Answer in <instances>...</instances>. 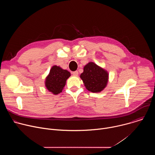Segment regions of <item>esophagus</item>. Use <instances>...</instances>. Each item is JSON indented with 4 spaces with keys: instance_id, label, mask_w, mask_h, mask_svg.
Returning <instances> with one entry per match:
<instances>
[{
    "instance_id": "esophagus-1",
    "label": "esophagus",
    "mask_w": 155,
    "mask_h": 155,
    "mask_svg": "<svg viewBox=\"0 0 155 155\" xmlns=\"http://www.w3.org/2000/svg\"><path fill=\"white\" fill-rule=\"evenodd\" d=\"M72 74L75 76H77L78 75V71H75V72H72Z\"/></svg>"
}]
</instances>
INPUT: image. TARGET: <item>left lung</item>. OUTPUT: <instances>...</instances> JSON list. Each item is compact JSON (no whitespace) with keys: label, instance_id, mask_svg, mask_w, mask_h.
<instances>
[{"label":"left lung","instance_id":"1","mask_svg":"<svg viewBox=\"0 0 155 155\" xmlns=\"http://www.w3.org/2000/svg\"><path fill=\"white\" fill-rule=\"evenodd\" d=\"M108 73L94 62H89L83 69L80 75L86 89L93 93L102 91L108 81Z\"/></svg>","mask_w":155,"mask_h":155}]
</instances>
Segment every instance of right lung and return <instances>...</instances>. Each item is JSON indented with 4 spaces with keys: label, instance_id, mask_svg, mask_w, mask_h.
I'll use <instances>...</instances> for the list:
<instances>
[{
    "label": "right lung",
    "instance_id": "obj_1",
    "mask_svg": "<svg viewBox=\"0 0 155 155\" xmlns=\"http://www.w3.org/2000/svg\"><path fill=\"white\" fill-rule=\"evenodd\" d=\"M70 76L71 73L68 71L56 65L53 66L45 81L47 90L54 94H59L63 90L66 80Z\"/></svg>",
    "mask_w": 155,
    "mask_h": 155
}]
</instances>
